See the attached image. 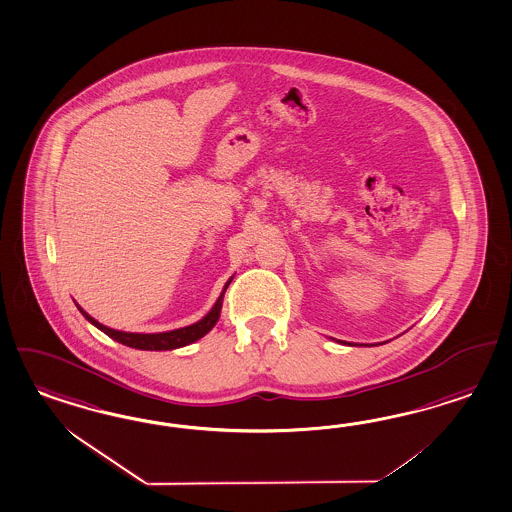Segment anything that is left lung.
Instances as JSON below:
<instances>
[{"instance_id": "obj_1", "label": "left lung", "mask_w": 512, "mask_h": 512, "mask_svg": "<svg viewBox=\"0 0 512 512\" xmlns=\"http://www.w3.org/2000/svg\"><path fill=\"white\" fill-rule=\"evenodd\" d=\"M338 342H340V344H348V342H342V340H338Z\"/></svg>"}]
</instances>
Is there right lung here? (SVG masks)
<instances>
[{"mask_svg": "<svg viewBox=\"0 0 512 512\" xmlns=\"http://www.w3.org/2000/svg\"><path fill=\"white\" fill-rule=\"evenodd\" d=\"M232 280H234V277H230L226 280V284H224V288H222V292H220L219 299L215 301V305L211 307V310L205 314L202 320H198V322L192 323V325H187V327H179V329H174V331H164V333H127V331H117V329L106 327L103 323L97 322L95 318H91L88 312L80 307V305H76V303H74V305L78 307V310L82 312V316H84L91 325H95L97 329L103 331L104 335L114 338L116 342L123 344V346H129V348H134V350L146 351L177 350V348L189 346L192 342L204 338V336L217 325L220 318V310H222V301H224V293L228 290V286H230Z\"/></svg>", "mask_w": 512, "mask_h": 512, "instance_id": "1", "label": "right lung"}]
</instances>
